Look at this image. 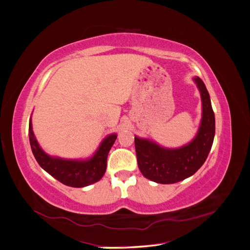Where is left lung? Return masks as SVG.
Wrapping results in <instances>:
<instances>
[{
	"label": "left lung",
	"mask_w": 250,
	"mask_h": 250,
	"mask_svg": "<svg viewBox=\"0 0 250 250\" xmlns=\"http://www.w3.org/2000/svg\"><path fill=\"white\" fill-rule=\"evenodd\" d=\"M202 97V120L192 141L168 148L154 140L135 136L138 167L145 178L157 184H176L195 174L208 157L215 135V118L208 90L198 76L193 77Z\"/></svg>",
	"instance_id": "obj_1"
}]
</instances>
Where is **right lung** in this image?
Here are the masks:
<instances>
[{
	"instance_id": "right-lung-1",
	"label": "right lung",
	"mask_w": 250,
	"mask_h": 250,
	"mask_svg": "<svg viewBox=\"0 0 250 250\" xmlns=\"http://www.w3.org/2000/svg\"><path fill=\"white\" fill-rule=\"evenodd\" d=\"M28 136L30 147L39 166L55 179L73 188H83L95 184L104 176L109 150L118 137L117 133L108 135L103 139L94 154L86 159H64L50 156L40 147L34 135L32 119H29Z\"/></svg>"
}]
</instances>
